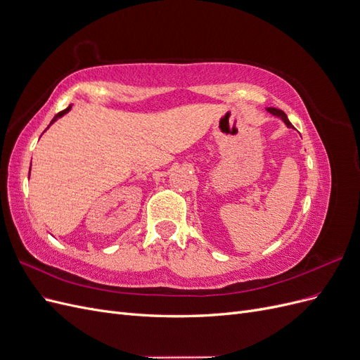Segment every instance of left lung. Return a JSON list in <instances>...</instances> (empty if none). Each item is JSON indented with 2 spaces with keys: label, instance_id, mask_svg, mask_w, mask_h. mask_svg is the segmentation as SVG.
Masks as SVG:
<instances>
[{
  "label": "left lung",
  "instance_id": "8db88e82",
  "mask_svg": "<svg viewBox=\"0 0 360 360\" xmlns=\"http://www.w3.org/2000/svg\"><path fill=\"white\" fill-rule=\"evenodd\" d=\"M266 110H267V112H270L271 115H275V117L281 118L282 122H284V123L287 124V127H292V124L290 123V120H288V117L285 115V112H284V111L278 110V108H266ZM292 129H294V127H292Z\"/></svg>",
  "mask_w": 360,
  "mask_h": 360
}]
</instances>
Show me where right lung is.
<instances>
[{"label": "right lung", "mask_w": 360, "mask_h": 360, "mask_svg": "<svg viewBox=\"0 0 360 360\" xmlns=\"http://www.w3.org/2000/svg\"><path fill=\"white\" fill-rule=\"evenodd\" d=\"M70 110H72V105H69V106L66 108V110H64V111H61V112H58V114H57L56 117H53V118H52V122H51V124H52V123H56V122H57V120H58V118H61L63 115H66V114H68V112H69ZM51 124H49V126H51ZM49 126H48V127H49ZM30 171H31V167H30Z\"/></svg>", "instance_id": "right-lung-1"}]
</instances>
